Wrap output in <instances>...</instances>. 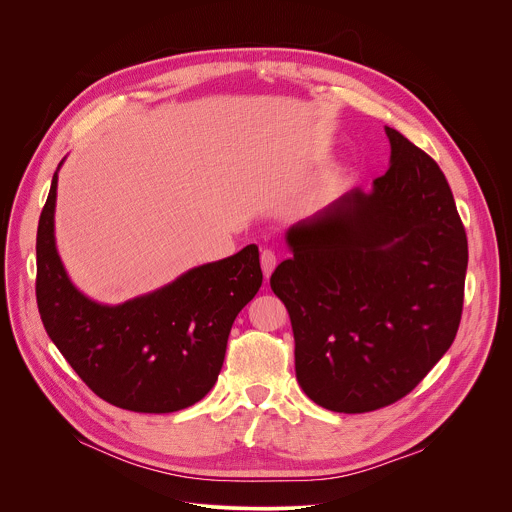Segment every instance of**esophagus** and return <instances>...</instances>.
<instances>
[{
	"mask_svg": "<svg viewBox=\"0 0 512 512\" xmlns=\"http://www.w3.org/2000/svg\"><path fill=\"white\" fill-rule=\"evenodd\" d=\"M275 265H277V257H275V253H273L271 249H265V251L261 253V269H263L265 279L273 273Z\"/></svg>",
	"mask_w": 512,
	"mask_h": 512,
	"instance_id": "34e87169",
	"label": "esophagus"
}]
</instances>
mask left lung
Wrapping results in <instances>:
<instances>
[{
  "label": "left lung",
  "mask_w": 512,
  "mask_h": 512,
  "mask_svg": "<svg viewBox=\"0 0 512 512\" xmlns=\"http://www.w3.org/2000/svg\"><path fill=\"white\" fill-rule=\"evenodd\" d=\"M389 170L289 227L271 275L296 340V377L324 409L367 413L413 391L452 346L468 241L450 184L385 127Z\"/></svg>",
  "instance_id": "obj_1"
}]
</instances>
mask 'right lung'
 Masks as SVG:
<instances>
[{
    "label": "right lung",
    "instance_id": "right-lung-1",
    "mask_svg": "<svg viewBox=\"0 0 512 512\" xmlns=\"http://www.w3.org/2000/svg\"><path fill=\"white\" fill-rule=\"evenodd\" d=\"M62 162L36 237V300L50 340L87 387L115 407L172 413L198 403L223 369L237 314L261 287L257 245L192 267L150 294L117 306L99 304L70 281L56 251Z\"/></svg>",
    "mask_w": 512,
    "mask_h": 512
}]
</instances>
